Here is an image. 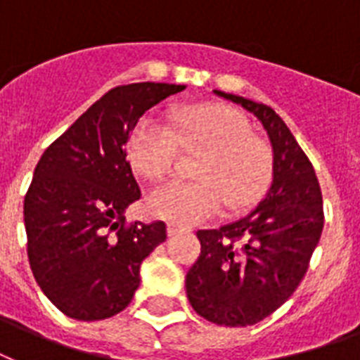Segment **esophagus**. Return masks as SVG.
<instances>
[{"label": "esophagus", "instance_id": "esophagus-1", "mask_svg": "<svg viewBox=\"0 0 360 360\" xmlns=\"http://www.w3.org/2000/svg\"><path fill=\"white\" fill-rule=\"evenodd\" d=\"M186 231H188V228H184V226H178V224H174V221H170L169 226H167V233H169V237H174V235L186 233Z\"/></svg>", "mask_w": 360, "mask_h": 360}]
</instances>
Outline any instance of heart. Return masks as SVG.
Returning <instances> with one entry per match:
<instances>
[{"label": "heart", "instance_id": "heart-1", "mask_svg": "<svg viewBox=\"0 0 360 360\" xmlns=\"http://www.w3.org/2000/svg\"><path fill=\"white\" fill-rule=\"evenodd\" d=\"M170 123L146 115L129 139V159L146 178L165 176L174 167L180 142L188 150H207L197 174L202 180H167L150 191L151 214L174 224H199L218 214L250 207L271 176V153L252 139L241 113L221 106H191L170 112Z\"/></svg>", "mask_w": 360, "mask_h": 360}]
</instances>
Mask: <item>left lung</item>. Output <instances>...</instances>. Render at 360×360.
<instances>
[{
  "label": "left lung",
  "instance_id": "1",
  "mask_svg": "<svg viewBox=\"0 0 360 360\" xmlns=\"http://www.w3.org/2000/svg\"><path fill=\"white\" fill-rule=\"evenodd\" d=\"M258 117L273 150L271 186L245 218L201 229V254L186 294L202 319L250 326L269 317L304 279L323 233V195L311 161L285 121L266 104L214 91Z\"/></svg>",
  "mask_w": 360,
  "mask_h": 360
}]
</instances>
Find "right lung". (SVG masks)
Listing matches in <instances>:
<instances>
[{
  "label": "right lung",
  "mask_w": 360,
  "mask_h": 360,
  "mask_svg": "<svg viewBox=\"0 0 360 360\" xmlns=\"http://www.w3.org/2000/svg\"><path fill=\"white\" fill-rule=\"evenodd\" d=\"M186 85L131 83L108 91L43 151L24 197L28 260L64 315L102 321L123 311L140 266L167 239L163 221L125 226L140 199L127 142L151 106Z\"/></svg>",
  "instance_id": "add662e5"
}]
</instances>
